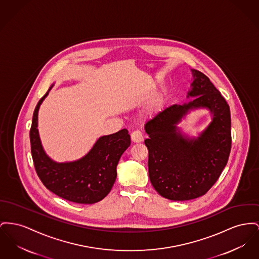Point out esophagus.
Listing matches in <instances>:
<instances>
[{"label": "esophagus", "mask_w": 259, "mask_h": 259, "mask_svg": "<svg viewBox=\"0 0 259 259\" xmlns=\"http://www.w3.org/2000/svg\"><path fill=\"white\" fill-rule=\"evenodd\" d=\"M131 139H132V141H133L134 143H141V142H143V140H144V136H143V134H142L141 131L136 130V131L132 132Z\"/></svg>", "instance_id": "1"}]
</instances>
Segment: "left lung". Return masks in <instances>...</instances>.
Wrapping results in <instances>:
<instances>
[{"label":"left lung","mask_w":259,"mask_h":259,"mask_svg":"<svg viewBox=\"0 0 259 259\" xmlns=\"http://www.w3.org/2000/svg\"><path fill=\"white\" fill-rule=\"evenodd\" d=\"M194 81L187 98L155 113L145 124L149 139V176L154 190L171 200H189L205 195L218 180L231 152L230 107L209 78L192 69ZM207 108L213 120L198 138L184 137L177 124L189 110Z\"/></svg>","instance_id":"8db88e82"}]
</instances>
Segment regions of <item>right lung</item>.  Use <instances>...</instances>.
I'll return each instance as SVG.
<instances>
[{"label": "right lung", "mask_w": 259, "mask_h": 259, "mask_svg": "<svg viewBox=\"0 0 259 259\" xmlns=\"http://www.w3.org/2000/svg\"><path fill=\"white\" fill-rule=\"evenodd\" d=\"M49 91L35 107L31 125V153L37 175L48 190L61 198L82 204L96 203L107 197L115 182L116 166L131 144L130 135L122 129L99 138L91 151L78 160L61 163L52 160L42 147L37 129L39 107Z\"/></svg>", "instance_id": "right-lung-1"}]
</instances>
